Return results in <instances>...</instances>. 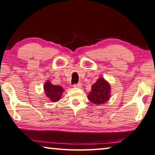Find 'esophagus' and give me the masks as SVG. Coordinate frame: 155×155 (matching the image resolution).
Masks as SVG:
<instances>
[{
	"mask_svg": "<svg viewBox=\"0 0 155 155\" xmlns=\"http://www.w3.org/2000/svg\"><path fill=\"white\" fill-rule=\"evenodd\" d=\"M73 87H75V88H81V87H82V84L81 83H78V84H74Z\"/></svg>",
	"mask_w": 155,
	"mask_h": 155,
	"instance_id": "esophagus-1",
	"label": "esophagus"
}]
</instances>
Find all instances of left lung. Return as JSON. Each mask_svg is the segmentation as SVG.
I'll return each mask as SVG.
<instances>
[{"label": "left lung", "mask_w": 155, "mask_h": 155, "mask_svg": "<svg viewBox=\"0 0 155 155\" xmlns=\"http://www.w3.org/2000/svg\"><path fill=\"white\" fill-rule=\"evenodd\" d=\"M111 87L108 81L100 77L91 87V90L87 95L89 100L93 104L100 106L108 102L110 98Z\"/></svg>", "instance_id": "obj_1"}]
</instances>
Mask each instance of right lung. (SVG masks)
Wrapping results in <instances>:
<instances>
[{
  "instance_id": "obj_1",
  "label": "right lung",
  "mask_w": 155,
  "mask_h": 155,
  "mask_svg": "<svg viewBox=\"0 0 155 155\" xmlns=\"http://www.w3.org/2000/svg\"><path fill=\"white\" fill-rule=\"evenodd\" d=\"M44 91L46 96L53 102H56L61 99L64 92V89L61 86L55 85L47 81L44 84Z\"/></svg>"
}]
</instances>
